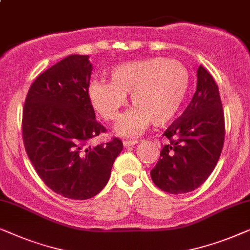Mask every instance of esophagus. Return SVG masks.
I'll use <instances>...</instances> for the list:
<instances>
[{"label":"esophagus","mask_w":250,"mask_h":250,"mask_svg":"<svg viewBox=\"0 0 250 250\" xmlns=\"http://www.w3.org/2000/svg\"><path fill=\"white\" fill-rule=\"evenodd\" d=\"M138 144V140H124V146L125 147H130Z\"/></svg>","instance_id":"esophagus-1"}]
</instances>
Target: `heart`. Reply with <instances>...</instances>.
<instances>
[{
  "instance_id": "b5f03b06",
  "label": "heart",
  "mask_w": 250,
  "mask_h": 250,
  "mask_svg": "<svg viewBox=\"0 0 250 250\" xmlns=\"http://www.w3.org/2000/svg\"><path fill=\"white\" fill-rule=\"evenodd\" d=\"M111 83L90 80L87 96L91 106L105 120H114L126 104V94L135 107L119 119L115 133L132 138L150 124L170 122L184 104L189 88V72L174 59L152 58L114 66Z\"/></svg>"
}]
</instances>
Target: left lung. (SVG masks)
Instances as JSON below:
<instances>
[{"instance_id": "8db88e82", "label": "left lung", "mask_w": 250, "mask_h": 250, "mask_svg": "<svg viewBox=\"0 0 250 250\" xmlns=\"http://www.w3.org/2000/svg\"><path fill=\"white\" fill-rule=\"evenodd\" d=\"M163 136L168 143L150 171L153 182L173 195L195 190L213 172L224 143L219 87L204 66L197 70V89L190 104Z\"/></svg>"}]
</instances>
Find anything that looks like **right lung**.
I'll list each match as a JSON object with an SVG mask.
<instances>
[{"mask_svg":"<svg viewBox=\"0 0 250 250\" xmlns=\"http://www.w3.org/2000/svg\"><path fill=\"white\" fill-rule=\"evenodd\" d=\"M93 65L88 55H69L41 73L24 101L22 137L44 184L65 198L97 195L124 145L118 138L89 146L105 131L87 96Z\"/></svg>","mask_w":250,"mask_h":250,"instance_id":"add662e5","label":"right lung"}]
</instances>
